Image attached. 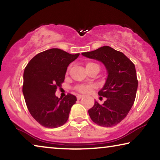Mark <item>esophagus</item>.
I'll return each instance as SVG.
<instances>
[{
    "label": "esophagus",
    "mask_w": 160,
    "mask_h": 160,
    "mask_svg": "<svg viewBox=\"0 0 160 160\" xmlns=\"http://www.w3.org/2000/svg\"><path fill=\"white\" fill-rule=\"evenodd\" d=\"M83 95H81V94H78V95L77 96V98L78 99H81L82 98H83Z\"/></svg>",
    "instance_id": "esophagus-1"
}]
</instances>
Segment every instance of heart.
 <instances>
[{"mask_svg": "<svg viewBox=\"0 0 160 160\" xmlns=\"http://www.w3.org/2000/svg\"><path fill=\"white\" fill-rule=\"evenodd\" d=\"M93 64H96L92 62H88L86 64V67L91 66V65ZM94 87L93 84H82V85H78L77 87H76V89H77L78 91H79L81 93H89L91 90Z\"/></svg>", "mask_w": 160, "mask_h": 160, "instance_id": "1", "label": "heart"}]
</instances>
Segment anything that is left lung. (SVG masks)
I'll return each instance as SVG.
<instances>
[{"mask_svg":"<svg viewBox=\"0 0 160 160\" xmlns=\"http://www.w3.org/2000/svg\"><path fill=\"white\" fill-rule=\"evenodd\" d=\"M82 54L103 63L108 74L98 93L106 100L102 105L95 101L88 110L91 119L100 126L116 125L127 116L134 103L138 85L135 65L122 52L109 46Z\"/></svg>","mask_w":160,"mask_h":160,"instance_id":"left-lung-1","label":"left lung"}]
</instances>
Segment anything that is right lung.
Returning <instances> with one entry per match:
<instances>
[{
    "label": "right lung",
    "instance_id": "add662e5",
    "mask_svg": "<svg viewBox=\"0 0 160 160\" xmlns=\"http://www.w3.org/2000/svg\"><path fill=\"white\" fill-rule=\"evenodd\" d=\"M79 56L53 48L30 60L23 74L22 93L31 116L41 125L55 128L64 125L77 98L68 93L64 98L55 92L64 82L67 67Z\"/></svg>",
    "mask_w": 160,
    "mask_h": 160
}]
</instances>
